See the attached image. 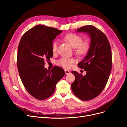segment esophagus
<instances>
[{
    "instance_id": "1",
    "label": "esophagus",
    "mask_w": 127,
    "mask_h": 127,
    "mask_svg": "<svg viewBox=\"0 0 127 127\" xmlns=\"http://www.w3.org/2000/svg\"><path fill=\"white\" fill-rule=\"evenodd\" d=\"M64 71H65V74L66 75H68V74H70V72L69 70H68L67 69H65Z\"/></svg>"
}]
</instances>
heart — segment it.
<instances>
[{"mask_svg":"<svg viewBox=\"0 0 127 127\" xmlns=\"http://www.w3.org/2000/svg\"><path fill=\"white\" fill-rule=\"evenodd\" d=\"M65 41L68 42L70 45L75 48V52L80 55L86 54L91 48V43L89 41H82V37L75 33H69L63 37ZM59 42L56 40L52 45V50L56 52L58 49ZM75 60L73 59L62 57L58 61V65L62 66L65 68H69L71 66V64L74 63Z\"/></svg>","mask_w":127,"mask_h":127,"instance_id":"heart-1","label":"heart"}]
</instances>
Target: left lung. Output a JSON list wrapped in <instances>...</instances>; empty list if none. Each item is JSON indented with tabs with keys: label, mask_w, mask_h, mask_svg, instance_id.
<instances>
[{
	"label": "left lung",
	"mask_w": 127,
	"mask_h": 127,
	"mask_svg": "<svg viewBox=\"0 0 127 127\" xmlns=\"http://www.w3.org/2000/svg\"><path fill=\"white\" fill-rule=\"evenodd\" d=\"M77 32H86L90 35L91 48L85 58L78 64L86 71V75L83 76L72 71L75 80L71 88L77 97L88 101L97 97L107 83L112 69V51L107 37L95 27L85 26Z\"/></svg>",
	"instance_id": "1"
}]
</instances>
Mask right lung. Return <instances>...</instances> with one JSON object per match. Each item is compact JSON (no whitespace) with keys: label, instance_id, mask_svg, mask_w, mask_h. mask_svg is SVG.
<instances>
[{"label":"right lung","instance_id":"right-lung-1","mask_svg":"<svg viewBox=\"0 0 127 127\" xmlns=\"http://www.w3.org/2000/svg\"><path fill=\"white\" fill-rule=\"evenodd\" d=\"M62 32L38 25L25 32L19 42L17 58L19 76L27 91L38 100L50 97L65 75L58 66L51 71L44 68L45 62L53 56V40Z\"/></svg>","mask_w":127,"mask_h":127}]
</instances>
